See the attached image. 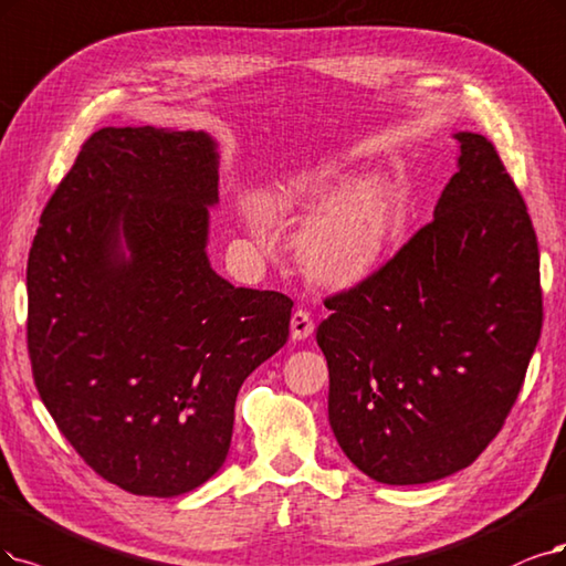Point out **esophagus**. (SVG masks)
I'll use <instances>...</instances> for the list:
<instances>
[{"label":"esophagus","mask_w":566,"mask_h":566,"mask_svg":"<svg viewBox=\"0 0 566 566\" xmlns=\"http://www.w3.org/2000/svg\"><path fill=\"white\" fill-rule=\"evenodd\" d=\"M312 331H315V319H312L307 310L298 307L294 315H291V338L305 340L312 336Z\"/></svg>","instance_id":"esophagus-1"}]
</instances>
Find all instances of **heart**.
I'll use <instances>...</instances> for the list:
<instances>
[{"mask_svg":"<svg viewBox=\"0 0 566 566\" xmlns=\"http://www.w3.org/2000/svg\"><path fill=\"white\" fill-rule=\"evenodd\" d=\"M349 186L336 167H315L270 188L261 196L268 217H312L298 242V254L312 277L328 286H354L370 277L399 242L406 202L385 179Z\"/></svg>","mask_w":566,"mask_h":566,"instance_id":"heart-1","label":"heart"}]
</instances>
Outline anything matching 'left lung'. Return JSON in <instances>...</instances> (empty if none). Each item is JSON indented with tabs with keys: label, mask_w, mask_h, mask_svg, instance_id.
Wrapping results in <instances>:
<instances>
[{
	"label": "left lung",
	"mask_w": 566,
	"mask_h": 566,
	"mask_svg": "<svg viewBox=\"0 0 566 566\" xmlns=\"http://www.w3.org/2000/svg\"><path fill=\"white\" fill-rule=\"evenodd\" d=\"M433 219L364 282L326 296L317 328L328 422L378 483L473 464L525 382L543 324L538 242L494 144L457 133Z\"/></svg>",
	"instance_id": "obj_1"
}]
</instances>
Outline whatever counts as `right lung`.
Listing matches in <instances>:
<instances>
[{
    "instance_id": "add662e5",
    "label": "right lung",
    "mask_w": 566,
    "mask_h": 566,
    "mask_svg": "<svg viewBox=\"0 0 566 566\" xmlns=\"http://www.w3.org/2000/svg\"><path fill=\"white\" fill-rule=\"evenodd\" d=\"M205 133L102 128L44 207L28 261L32 378L97 475L139 496L212 478L235 399L289 340L294 301L209 268Z\"/></svg>"
}]
</instances>
